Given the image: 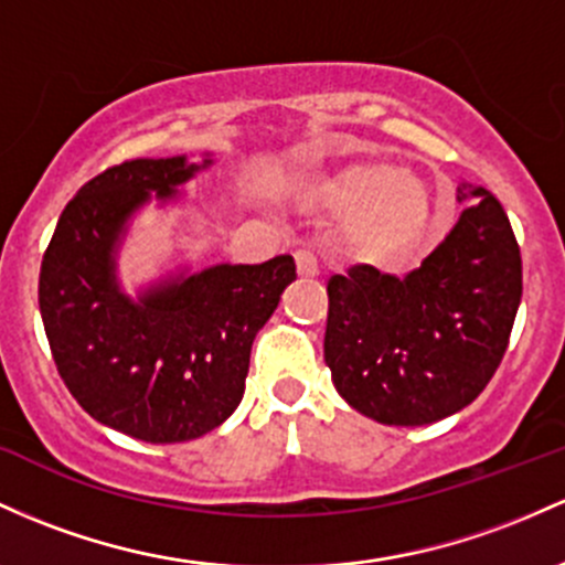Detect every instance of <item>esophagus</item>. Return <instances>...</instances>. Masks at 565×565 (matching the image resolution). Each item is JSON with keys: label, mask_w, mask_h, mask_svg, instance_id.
Wrapping results in <instances>:
<instances>
[{"label": "esophagus", "mask_w": 565, "mask_h": 565, "mask_svg": "<svg viewBox=\"0 0 565 565\" xmlns=\"http://www.w3.org/2000/svg\"><path fill=\"white\" fill-rule=\"evenodd\" d=\"M295 265H297V276L300 278L319 276V263H316L311 252H295Z\"/></svg>", "instance_id": "34e87169"}]
</instances>
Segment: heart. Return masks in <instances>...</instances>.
<instances>
[{
  "mask_svg": "<svg viewBox=\"0 0 565 565\" xmlns=\"http://www.w3.org/2000/svg\"><path fill=\"white\" fill-rule=\"evenodd\" d=\"M302 198L321 212L338 214L334 249L353 265L377 270L402 268L413 259L434 225L429 188L392 163H349L319 173Z\"/></svg>",
  "mask_w": 565,
  "mask_h": 565,
  "instance_id": "1",
  "label": "heart"
}]
</instances>
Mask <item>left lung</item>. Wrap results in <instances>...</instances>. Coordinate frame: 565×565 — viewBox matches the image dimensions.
I'll return each instance as SVG.
<instances>
[{
	"label": "left lung",
	"mask_w": 565,
	"mask_h": 565,
	"mask_svg": "<svg viewBox=\"0 0 565 565\" xmlns=\"http://www.w3.org/2000/svg\"><path fill=\"white\" fill-rule=\"evenodd\" d=\"M463 212L420 268L396 278L367 265L327 284L324 362L345 402L386 426L463 411L501 364L523 295V263L504 209L461 182Z\"/></svg>",
	"instance_id": "obj_1"
}]
</instances>
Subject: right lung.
I'll list each match as a JSON object with an SVG mask.
<instances>
[{
	"instance_id": "right-lung-1",
	"label": "right lung",
	"mask_w": 565,
	"mask_h": 565,
	"mask_svg": "<svg viewBox=\"0 0 565 565\" xmlns=\"http://www.w3.org/2000/svg\"><path fill=\"white\" fill-rule=\"evenodd\" d=\"M214 160L188 154L111 166L66 203L42 257L40 311L55 367L98 424L141 443L203 437L244 396L257 332L295 281L289 254L160 278L131 297L117 249L152 192L160 203Z\"/></svg>"
}]
</instances>
